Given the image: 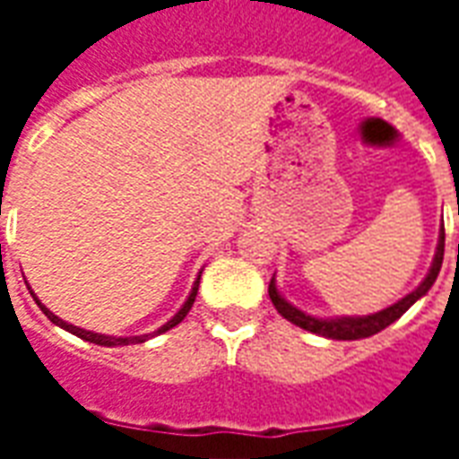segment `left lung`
<instances>
[{"instance_id":"8db88e82","label":"left lung","mask_w":459,"mask_h":459,"mask_svg":"<svg viewBox=\"0 0 459 459\" xmlns=\"http://www.w3.org/2000/svg\"><path fill=\"white\" fill-rule=\"evenodd\" d=\"M457 213H459V206H457ZM443 253H445V229H440V240H437V250H435L433 265H430V273L425 275L423 282H420L411 295H405L403 299H398L395 305L381 309V312H376V315H366V317L319 319V317H312V315H305L302 309L292 307L288 299L280 295L278 285H275V278L270 280L268 295L270 299H273L275 309H278L282 317L288 319V322H292V325H298V327L307 329V332H312V334H319V337H327V339H344V342H351V339H366V337H371V334H378V332L388 327V325H394L395 319L401 317L405 309L411 307V305H415V302L423 298L428 290L433 288V282L437 280V273H440V268H443Z\"/></svg>"}]
</instances>
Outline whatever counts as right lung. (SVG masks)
Instances as JSON below:
<instances>
[{
	"label": "right lung",
	"instance_id": "1",
	"mask_svg": "<svg viewBox=\"0 0 459 459\" xmlns=\"http://www.w3.org/2000/svg\"><path fill=\"white\" fill-rule=\"evenodd\" d=\"M199 280H201V275H199V278H196V282H194V288H191L189 298H186V302L181 305L179 312H177V315H174V317H171L169 322H167V325H161V327L157 329L154 334H161V332H167V329L177 327V325H179L181 319H184V317H186V315H189L191 305H194V299H196V292H199ZM29 290H31V288H29ZM31 295H34V292H31ZM34 299H36V305L41 307V312H44L46 317L51 319L54 325H58V327H64L65 332H71V334H75V337L85 339V342H93V344H98V346L142 344V342H147V339H150V334H142V337H108V334H95V332H88V329L74 327V325H68V322H64V319H61V317H56V315H54V312H51V309L46 307V305H41V299L36 298V295H34Z\"/></svg>",
	"mask_w": 459,
	"mask_h": 459
}]
</instances>
